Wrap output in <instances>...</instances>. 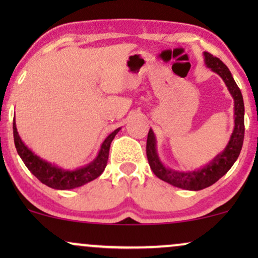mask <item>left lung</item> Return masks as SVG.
I'll list each match as a JSON object with an SVG mask.
<instances>
[{"label":"left lung","mask_w":258,"mask_h":258,"mask_svg":"<svg viewBox=\"0 0 258 258\" xmlns=\"http://www.w3.org/2000/svg\"><path fill=\"white\" fill-rule=\"evenodd\" d=\"M204 55H205V63L207 67L211 68L212 72L217 73L223 79L234 98L235 126H234L233 135L226 149L220 155L216 156L212 162H210V165L201 170L193 171V172H178V171H172L170 168L164 167V165L160 162L158 154H156L155 137H154L152 130H149L147 139V156L154 174L170 184L178 186V188L188 189V190H201V189L207 188L217 182L221 177H223L229 171V168L233 166L241 152L245 133L244 100H242L240 88L234 81L227 65L220 58L214 57L209 52L204 53Z\"/></svg>","instance_id":"8db88e82"}]
</instances>
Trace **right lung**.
<instances>
[{
    "mask_svg": "<svg viewBox=\"0 0 258 258\" xmlns=\"http://www.w3.org/2000/svg\"><path fill=\"white\" fill-rule=\"evenodd\" d=\"M119 131L120 128L115 130L114 132L106 137L105 141L103 142L97 159L93 162H91L88 166L79 168V170L75 171H64L55 166H52L48 162L43 161L42 159L35 155L30 149H28V147L23 143L19 135H18L16 122H13L14 144H16L17 152L23 161H24L25 166L43 184L54 189H60V190L78 188V186H81L86 184V183L91 182V180L96 179L97 177L102 174L106 166V162H108L110 144Z\"/></svg>",
    "mask_w": 258,
    "mask_h": 258,
    "instance_id": "1",
    "label": "right lung"
}]
</instances>
